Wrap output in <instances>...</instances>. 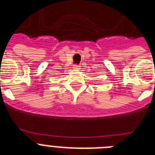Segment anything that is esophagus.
Returning a JSON list of instances; mask_svg holds the SVG:
<instances>
[{"instance_id":"esophagus-1","label":"esophagus","mask_w":155,"mask_h":155,"mask_svg":"<svg viewBox=\"0 0 155 155\" xmlns=\"http://www.w3.org/2000/svg\"><path fill=\"white\" fill-rule=\"evenodd\" d=\"M73 69L75 70V71H78V70H80V66L78 65H74L73 67Z\"/></svg>"}]
</instances>
